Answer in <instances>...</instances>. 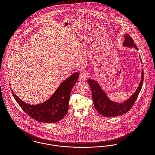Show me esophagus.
Masks as SVG:
<instances>
[{"label": "esophagus", "mask_w": 155, "mask_h": 155, "mask_svg": "<svg viewBox=\"0 0 155 155\" xmlns=\"http://www.w3.org/2000/svg\"><path fill=\"white\" fill-rule=\"evenodd\" d=\"M87 76V73L85 71H82L79 74V79L81 81H84Z\"/></svg>", "instance_id": "obj_1"}]
</instances>
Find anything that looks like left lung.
Wrapping results in <instances>:
<instances>
[{"instance_id": "8db88e82", "label": "left lung", "mask_w": 155, "mask_h": 155, "mask_svg": "<svg viewBox=\"0 0 155 155\" xmlns=\"http://www.w3.org/2000/svg\"><path fill=\"white\" fill-rule=\"evenodd\" d=\"M123 47L135 48L138 51V48L133 39L127 34L125 35ZM140 60L141 62H142L140 57ZM141 78L137 88L129 98L122 103L111 100L97 81L88 79L87 82L91 89L92 101L96 110L103 116L109 117L120 116L128 112L133 107L142 88L144 79V72L143 69L141 70Z\"/></svg>"}]
</instances>
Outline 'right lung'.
<instances>
[{
  "mask_svg": "<svg viewBox=\"0 0 155 155\" xmlns=\"http://www.w3.org/2000/svg\"><path fill=\"white\" fill-rule=\"evenodd\" d=\"M79 76V72L72 74L47 100L38 104H28L19 98L12 90L11 91L16 101L31 117L41 122L55 123L61 120L67 113L71 91L77 82Z\"/></svg>",
  "mask_w": 155,
  "mask_h": 155,
  "instance_id": "right-lung-1",
  "label": "right lung"
}]
</instances>
